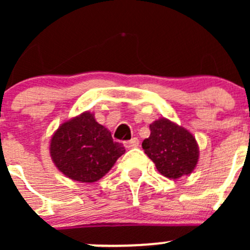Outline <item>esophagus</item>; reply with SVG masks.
Returning <instances> with one entry per match:
<instances>
[{
  "label": "esophagus",
  "instance_id": "1",
  "mask_svg": "<svg viewBox=\"0 0 250 250\" xmlns=\"http://www.w3.org/2000/svg\"><path fill=\"white\" fill-rule=\"evenodd\" d=\"M125 147H127V148L138 147V146H139V140H138V138H133V139L125 141Z\"/></svg>",
  "mask_w": 250,
  "mask_h": 250
}]
</instances>
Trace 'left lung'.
Segmentation results:
<instances>
[{
	"label": "left lung",
	"mask_w": 250,
	"mask_h": 250,
	"mask_svg": "<svg viewBox=\"0 0 250 250\" xmlns=\"http://www.w3.org/2000/svg\"><path fill=\"white\" fill-rule=\"evenodd\" d=\"M150 130V137L143 141V148L158 172L169 179L193 172L200 148L196 138L186 128L162 117L151 123Z\"/></svg>",
	"instance_id": "1"
}]
</instances>
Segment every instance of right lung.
Segmentation results:
<instances>
[{
  "label": "right lung",
  "instance_id": "right-lung-1",
  "mask_svg": "<svg viewBox=\"0 0 250 250\" xmlns=\"http://www.w3.org/2000/svg\"><path fill=\"white\" fill-rule=\"evenodd\" d=\"M125 152L111 132L84 111L59 125L52 135L49 153L55 167L66 178L80 183L102 179Z\"/></svg>",
  "mask_w": 250,
  "mask_h": 250
}]
</instances>
